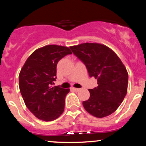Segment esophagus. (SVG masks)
<instances>
[{"label": "esophagus", "mask_w": 146, "mask_h": 146, "mask_svg": "<svg viewBox=\"0 0 146 146\" xmlns=\"http://www.w3.org/2000/svg\"><path fill=\"white\" fill-rule=\"evenodd\" d=\"M72 90L75 92H78V91L80 90L81 89L80 88H72Z\"/></svg>", "instance_id": "34e87169"}]
</instances>
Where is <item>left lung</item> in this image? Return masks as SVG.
<instances>
[{
    "label": "left lung",
    "mask_w": 146,
    "mask_h": 146,
    "mask_svg": "<svg viewBox=\"0 0 146 146\" xmlns=\"http://www.w3.org/2000/svg\"><path fill=\"white\" fill-rule=\"evenodd\" d=\"M84 62L90 77L97 79L98 86L89 89L90 96L82 102L93 116L104 117L114 112L127 94L128 74L112 50L99 43H83L70 46Z\"/></svg>",
    "instance_id": "left-lung-1"
}]
</instances>
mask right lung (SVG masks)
<instances>
[{"mask_svg": "<svg viewBox=\"0 0 146 146\" xmlns=\"http://www.w3.org/2000/svg\"><path fill=\"white\" fill-rule=\"evenodd\" d=\"M72 52L68 47L46 45L34 51L19 74V88L25 105L41 120L57 119L64 110L65 97L70 89L52 86L60 60Z\"/></svg>", "mask_w": 146, "mask_h": 146, "instance_id": "obj_1", "label": "right lung"}]
</instances>
